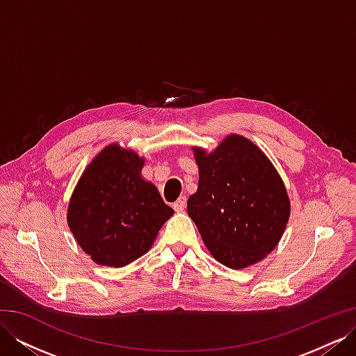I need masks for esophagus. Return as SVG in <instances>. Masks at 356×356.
Returning <instances> with one entry per match:
<instances>
[{
  "mask_svg": "<svg viewBox=\"0 0 356 356\" xmlns=\"http://www.w3.org/2000/svg\"><path fill=\"white\" fill-rule=\"evenodd\" d=\"M172 207H174V209L177 212H182V211L186 209V207H187V197L186 196H181L174 204H172Z\"/></svg>",
  "mask_w": 356,
  "mask_h": 356,
  "instance_id": "esophagus-1",
  "label": "esophagus"
}]
</instances>
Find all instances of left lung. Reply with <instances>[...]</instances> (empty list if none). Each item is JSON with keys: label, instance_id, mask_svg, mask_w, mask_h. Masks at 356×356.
<instances>
[{"label": "left lung", "instance_id": "obj_1", "mask_svg": "<svg viewBox=\"0 0 356 356\" xmlns=\"http://www.w3.org/2000/svg\"><path fill=\"white\" fill-rule=\"evenodd\" d=\"M199 186L187 202L215 260L245 268L270 254L288 224L291 204L272 161L250 139L229 135L207 153L195 147Z\"/></svg>", "mask_w": 356, "mask_h": 356}]
</instances>
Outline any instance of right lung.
I'll return each mask as SVG.
<instances>
[{
	"label": "right lung",
	"instance_id": "add662e5",
	"mask_svg": "<svg viewBox=\"0 0 356 356\" xmlns=\"http://www.w3.org/2000/svg\"><path fill=\"white\" fill-rule=\"evenodd\" d=\"M144 157L118 144L86 168L68 204L70 230L96 264L123 267L152 248L174 209L144 181Z\"/></svg>",
	"mask_w": 356,
	"mask_h": 356
}]
</instances>
